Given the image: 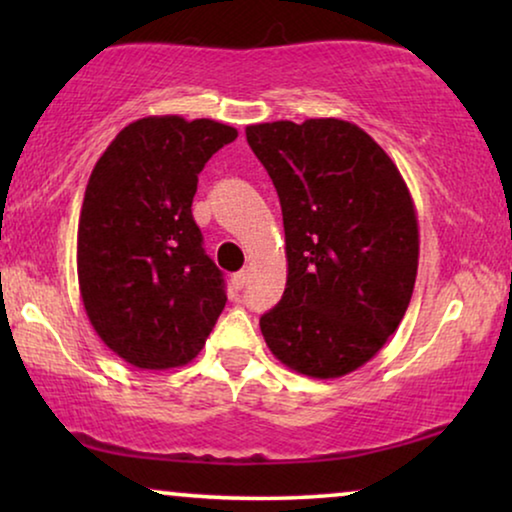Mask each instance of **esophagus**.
Returning a JSON list of instances; mask_svg holds the SVG:
<instances>
[{"mask_svg":"<svg viewBox=\"0 0 512 512\" xmlns=\"http://www.w3.org/2000/svg\"><path fill=\"white\" fill-rule=\"evenodd\" d=\"M247 282H249V270H240V272H235L233 279H230V284H233V289H235V291H242L244 286H247Z\"/></svg>","mask_w":512,"mask_h":512,"instance_id":"1","label":"esophagus"}]
</instances>
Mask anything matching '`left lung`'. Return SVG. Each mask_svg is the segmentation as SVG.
Returning <instances> with one entry per match:
<instances>
[{"instance_id":"left-lung-1","label":"left lung","mask_w":512,"mask_h":512,"mask_svg":"<svg viewBox=\"0 0 512 512\" xmlns=\"http://www.w3.org/2000/svg\"><path fill=\"white\" fill-rule=\"evenodd\" d=\"M277 188L286 289L261 317L270 352L300 375L342 377L384 347L408 310L419 261L405 181L359 125L307 118L247 125Z\"/></svg>"}]
</instances>
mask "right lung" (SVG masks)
<instances>
[{
  "label": "right lung",
  "instance_id": "add662e5",
  "mask_svg": "<svg viewBox=\"0 0 512 512\" xmlns=\"http://www.w3.org/2000/svg\"><path fill=\"white\" fill-rule=\"evenodd\" d=\"M235 137L209 118H139L93 167L76 240L79 289L95 333L130 366H186L226 307L191 205L202 167Z\"/></svg>",
  "mask_w": 512,
  "mask_h": 512
}]
</instances>
